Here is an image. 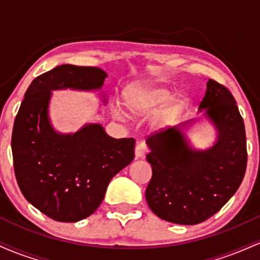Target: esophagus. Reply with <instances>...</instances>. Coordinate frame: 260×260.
<instances>
[{
    "mask_svg": "<svg viewBox=\"0 0 260 260\" xmlns=\"http://www.w3.org/2000/svg\"><path fill=\"white\" fill-rule=\"evenodd\" d=\"M148 145L145 142H139L136 147V157H144L148 153Z\"/></svg>",
    "mask_w": 260,
    "mask_h": 260,
    "instance_id": "1",
    "label": "esophagus"
}]
</instances>
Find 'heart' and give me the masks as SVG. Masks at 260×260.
<instances>
[{
    "label": "heart",
    "instance_id": "b5f03b06",
    "mask_svg": "<svg viewBox=\"0 0 260 260\" xmlns=\"http://www.w3.org/2000/svg\"><path fill=\"white\" fill-rule=\"evenodd\" d=\"M171 98V91L162 86L150 85H131L124 91L126 105L134 113H149L154 111L157 106ZM182 101L174 100L166 104L159 112L160 121H169L181 109ZM115 112L121 115V110L116 109Z\"/></svg>",
    "mask_w": 260,
    "mask_h": 260
}]
</instances>
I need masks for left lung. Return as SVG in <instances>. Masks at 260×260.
<instances>
[{
    "label": "left lung",
    "instance_id": "obj_1",
    "mask_svg": "<svg viewBox=\"0 0 260 260\" xmlns=\"http://www.w3.org/2000/svg\"><path fill=\"white\" fill-rule=\"evenodd\" d=\"M199 109H205L219 131L213 148L193 150L178 128L161 129L147 139L153 170L145 190L148 205L160 219L178 225H196L216 214L246 174V129L234 95L209 79Z\"/></svg>",
    "mask_w": 260,
    "mask_h": 260
}]
</instances>
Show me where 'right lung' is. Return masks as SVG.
Masks as SVG:
<instances>
[{
    "label": "right lung",
    "mask_w": 260,
    "mask_h": 260,
    "mask_svg": "<svg viewBox=\"0 0 260 260\" xmlns=\"http://www.w3.org/2000/svg\"><path fill=\"white\" fill-rule=\"evenodd\" d=\"M105 78L96 67L57 66L32 80L14 120L12 154L18 186L26 201L56 221L90 216L113 176L134 159L133 138H112L100 124L63 136L49 123L51 90L99 89Z\"/></svg>",
    "instance_id": "1"
}]
</instances>
